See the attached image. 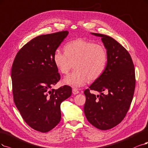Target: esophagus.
I'll return each mask as SVG.
<instances>
[{
    "label": "esophagus",
    "mask_w": 148,
    "mask_h": 148,
    "mask_svg": "<svg viewBox=\"0 0 148 148\" xmlns=\"http://www.w3.org/2000/svg\"><path fill=\"white\" fill-rule=\"evenodd\" d=\"M78 93H79V91L77 89H76V88H73V95H77Z\"/></svg>",
    "instance_id": "obj_1"
}]
</instances>
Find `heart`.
I'll return each mask as SVG.
<instances>
[{
    "label": "heart",
    "instance_id": "obj_1",
    "mask_svg": "<svg viewBox=\"0 0 148 148\" xmlns=\"http://www.w3.org/2000/svg\"><path fill=\"white\" fill-rule=\"evenodd\" d=\"M53 61L60 73L66 74L74 66L75 70L63 82L64 85L79 88L89 79H99L105 71L108 62L106 47L85 39H77L64 46V52L57 49L54 52Z\"/></svg>",
    "mask_w": 148,
    "mask_h": 148
}]
</instances>
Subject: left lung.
<instances>
[{
    "instance_id": "1",
    "label": "left lung",
    "mask_w": 148,
    "mask_h": 148,
    "mask_svg": "<svg viewBox=\"0 0 148 148\" xmlns=\"http://www.w3.org/2000/svg\"><path fill=\"white\" fill-rule=\"evenodd\" d=\"M101 38L108 54L105 71L84 91V113L87 120L100 130L110 129L121 123L129 110L135 87L134 65L129 53L113 38L91 33ZM90 90L100 92L96 96ZM106 91L107 94L102 92Z\"/></svg>"
}]
</instances>
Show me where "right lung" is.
<instances>
[{
  "instance_id": "right-lung-1",
  "label": "right lung",
  "mask_w": 148,
  "mask_h": 148,
  "mask_svg": "<svg viewBox=\"0 0 148 148\" xmlns=\"http://www.w3.org/2000/svg\"><path fill=\"white\" fill-rule=\"evenodd\" d=\"M68 34L62 31L36 36L20 49L13 63L15 105L25 123L41 132H49L59 123L60 104L72 93L68 85L52 88L60 79L53 53Z\"/></svg>"
}]
</instances>
